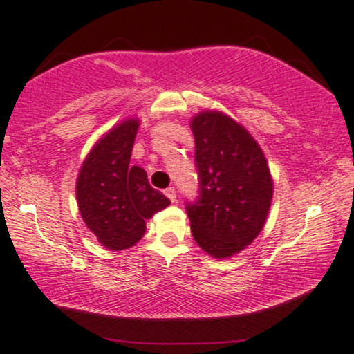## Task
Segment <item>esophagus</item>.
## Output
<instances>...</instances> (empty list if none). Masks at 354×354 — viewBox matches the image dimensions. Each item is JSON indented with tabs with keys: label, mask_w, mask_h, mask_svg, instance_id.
Listing matches in <instances>:
<instances>
[{
	"label": "esophagus",
	"mask_w": 354,
	"mask_h": 354,
	"mask_svg": "<svg viewBox=\"0 0 354 354\" xmlns=\"http://www.w3.org/2000/svg\"><path fill=\"white\" fill-rule=\"evenodd\" d=\"M165 196H167L171 202H174L176 201V189H174V187H167V189H165Z\"/></svg>",
	"instance_id": "obj_1"
}]
</instances>
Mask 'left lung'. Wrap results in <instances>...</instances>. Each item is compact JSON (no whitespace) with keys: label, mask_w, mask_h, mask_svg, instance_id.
Listing matches in <instances>:
<instances>
[{"label":"left lung","mask_w":354,"mask_h":354,"mask_svg":"<svg viewBox=\"0 0 354 354\" xmlns=\"http://www.w3.org/2000/svg\"><path fill=\"white\" fill-rule=\"evenodd\" d=\"M199 196L186 202L196 243L214 257H230L261 233L273 183L261 147L243 126L218 111L191 121Z\"/></svg>","instance_id":"8db88e82"}]
</instances>
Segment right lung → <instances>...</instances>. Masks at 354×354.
<instances>
[{
  "label": "right lung",
  "mask_w": 354,
  "mask_h": 354,
  "mask_svg": "<svg viewBox=\"0 0 354 354\" xmlns=\"http://www.w3.org/2000/svg\"><path fill=\"white\" fill-rule=\"evenodd\" d=\"M138 120H126L98 140L77 178V204L88 230L113 251L128 249L145 233V220L169 205L149 185L147 173L131 167Z\"/></svg>",
  "instance_id": "1"
}]
</instances>
